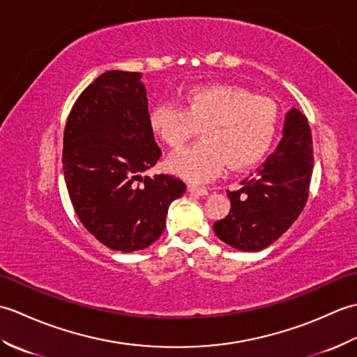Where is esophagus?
<instances>
[{
    "label": "esophagus",
    "instance_id": "34e87169",
    "mask_svg": "<svg viewBox=\"0 0 357 357\" xmlns=\"http://www.w3.org/2000/svg\"><path fill=\"white\" fill-rule=\"evenodd\" d=\"M188 192L192 195H198V196H207L208 190L206 187H196V185H188Z\"/></svg>",
    "mask_w": 357,
    "mask_h": 357
}]
</instances>
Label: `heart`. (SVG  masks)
Wrapping results in <instances>:
<instances>
[{
	"instance_id": "obj_1",
	"label": "heart",
	"mask_w": 357,
	"mask_h": 357,
	"mask_svg": "<svg viewBox=\"0 0 357 357\" xmlns=\"http://www.w3.org/2000/svg\"><path fill=\"white\" fill-rule=\"evenodd\" d=\"M150 127L165 146L181 149L201 130L202 142L170 156L167 167L190 183L213 179L259 162L276 138L279 113L265 96L227 84H206L184 95L183 107L161 104L150 112Z\"/></svg>"
}]
</instances>
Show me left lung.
Here are the masks:
<instances>
[{
	"label": "left lung",
	"instance_id": "obj_1",
	"mask_svg": "<svg viewBox=\"0 0 357 357\" xmlns=\"http://www.w3.org/2000/svg\"><path fill=\"white\" fill-rule=\"evenodd\" d=\"M313 173V141L305 115L287 113L284 136L261 169L227 192L231 208L213 224L216 236L242 252H259L290 229L304 210Z\"/></svg>",
	"mask_w": 357,
	"mask_h": 357
}]
</instances>
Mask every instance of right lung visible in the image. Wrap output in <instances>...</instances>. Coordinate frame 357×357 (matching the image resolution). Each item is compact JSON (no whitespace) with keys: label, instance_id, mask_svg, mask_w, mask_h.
<instances>
[{"label":"right lung","instance_id":"add662e5","mask_svg":"<svg viewBox=\"0 0 357 357\" xmlns=\"http://www.w3.org/2000/svg\"><path fill=\"white\" fill-rule=\"evenodd\" d=\"M139 72L110 70L84 89L64 128L63 172L73 208L93 236L132 253L161 236L185 192L172 174L141 176L161 158Z\"/></svg>","mask_w":357,"mask_h":357}]
</instances>
